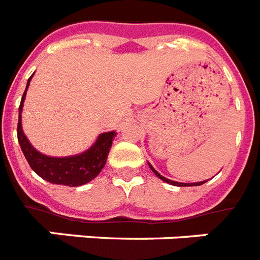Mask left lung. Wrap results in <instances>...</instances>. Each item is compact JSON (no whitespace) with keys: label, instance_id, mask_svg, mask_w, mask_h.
Listing matches in <instances>:
<instances>
[{"label":"left lung","instance_id":"8db88e82","mask_svg":"<svg viewBox=\"0 0 260 260\" xmlns=\"http://www.w3.org/2000/svg\"><path fill=\"white\" fill-rule=\"evenodd\" d=\"M149 168H150V169H152V172H153V173L156 174L157 177L160 178V180L165 181V182H168V184H171V185H176V186H198V185H202V184H205V182H206V181H202V182H194V184H182V182H176V181L168 180V178L162 177V176H161V174L158 173V172H157L156 169H154V168L152 167V165H150V164H149Z\"/></svg>","mask_w":260,"mask_h":260}]
</instances>
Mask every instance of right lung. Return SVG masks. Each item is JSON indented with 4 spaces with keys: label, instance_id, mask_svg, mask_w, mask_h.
<instances>
[{
    "label": "right lung",
    "instance_id": "right-lung-1",
    "mask_svg": "<svg viewBox=\"0 0 260 260\" xmlns=\"http://www.w3.org/2000/svg\"><path fill=\"white\" fill-rule=\"evenodd\" d=\"M32 76V75H31ZM27 80L22 100L19 104L18 125H17V136L26 160L30 168L43 180L49 181L51 184L66 185V186H80L96 177L100 171L106 165L107 156L110 153L113 137L116 136L115 132H106L99 136L96 143L86 150L84 153L71 157H49L39 153L38 150L31 147V144L26 139L21 124V112H22L23 100L26 96V91L29 87L30 79Z\"/></svg>",
    "mask_w": 260,
    "mask_h": 260
}]
</instances>
